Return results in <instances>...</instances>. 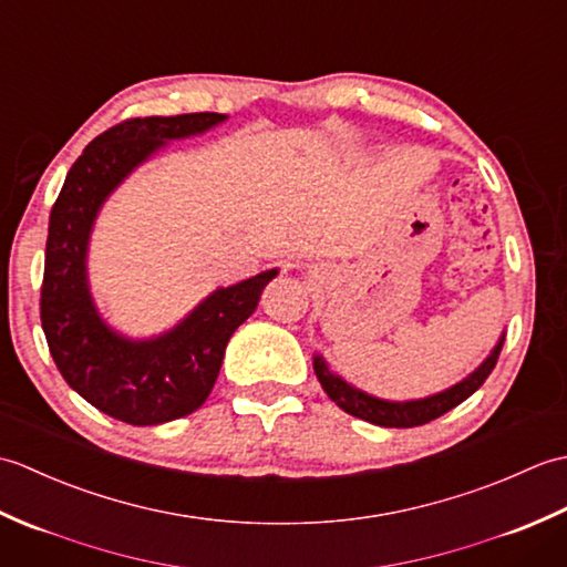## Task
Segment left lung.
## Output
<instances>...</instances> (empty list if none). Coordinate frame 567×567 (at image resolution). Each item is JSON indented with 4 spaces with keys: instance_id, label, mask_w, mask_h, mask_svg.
Listing matches in <instances>:
<instances>
[{
    "instance_id": "obj_1",
    "label": "left lung",
    "mask_w": 567,
    "mask_h": 567,
    "mask_svg": "<svg viewBox=\"0 0 567 567\" xmlns=\"http://www.w3.org/2000/svg\"><path fill=\"white\" fill-rule=\"evenodd\" d=\"M502 343H504V339L497 343V348L492 351V355L473 372V375L465 378L463 382H457L455 388H451V390L426 396V400H416V402L375 400V396L360 392V390L351 388L348 382H343L339 375H333L329 365L323 363L321 355L315 358V372H317L323 392H327L331 400L343 409V412L363 419V421H370V424H378V426L412 429V426L429 424V421L443 416L445 412H451L453 406L465 402L467 396L473 394L480 388V384H483L489 378V372L495 370L499 351H502Z\"/></svg>"
}]
</instances>
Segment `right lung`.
<instances>
[{
	"label": "right lung",
	"mask_w": 567,
	"mask_h": 567,
	"mask_svg": "<svg viewBox=\"0 0 567 567\" xmlns=\"http://www.w3.org/2000/svg\"><path fill=\"white\" fill-rule=\"evenodd\" d=\"M224 114L141 116L106 128L72 163L48 221L41 323L60 375L100 412L131 426L187 416L207 402L226 343L256 311L277 270L221 287L153 341H128L100 319L87 290L84 256L102 202L165 141L202 134Z\"/></svg>",
	"instance_id": "obj_1"
}]
</instances>
